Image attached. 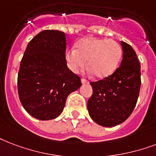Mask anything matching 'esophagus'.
Masks as SVG:
<instances>
[{"label": "esophagus", "instance_id": "obj_1", "mask_svg": "<svg viewBox=\"0 0 156 156\" xmlns=\"http://www.w3.org/2000/svg\"><path fill=\"white\" fill-rule=\"evenodd\" d=\"M81 82H82V83H83V84H84V83H88L89 82L87 80V79H85V78H82V79H81Z\"/></svg>", "mask_w": 156, "mask_h": 156}]
</instances>
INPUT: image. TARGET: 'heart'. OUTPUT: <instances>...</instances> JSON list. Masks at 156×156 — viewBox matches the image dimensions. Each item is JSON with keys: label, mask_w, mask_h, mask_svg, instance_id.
<instances>
[{"label": "heart", "mask_w": 156, "mask_h": 156, "mask_svg": "<svg viewBox=\"0 0 156 156\" xmlns=\"http://www.w3.org/2000/svg\"><path fill=\"white\" fill-rule=\"evenodd\" d=\"M123 51L117 41L111 39L86 37L78 41L76 50L71 49L66 53L69 68L78 72L86 65L95 78H108L119 67Z\"/></svg>", "instance_id": "heart-1"}]
</instances>
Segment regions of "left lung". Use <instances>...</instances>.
Returning a JSON list of instances; mask_svg holds the SVG:
<instances>
[{
  "label": "left lung",
  "mask_w": 156,
  "mask_h": 156,
  "mask_svg": "<svg viewBox=\"0 0 156 156\" xmlns=\"http://www.w3.org/2000/svg\"><path fill=\"white\" fill-rule=\"evenodd\" d=\"M123 59L108 78L91 82L93 89L87 101L92 120L103 127H114L128 119L133 111L141 87V65L129 44L121 41Z\"/></svg>",
  "instance_id": "1"
}]
</instances>
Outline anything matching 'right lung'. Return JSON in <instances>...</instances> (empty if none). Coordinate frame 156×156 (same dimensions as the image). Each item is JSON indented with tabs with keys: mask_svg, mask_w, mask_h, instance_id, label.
<instances>
[{
	"mask_svg": "<svg viewBox=\"0 0 156 156\" xmlns=\"http://www.w3.org/2000/svg\"><path fill=\"white\" fill-rule=\"evenodd\" d=\"M65 33L44 30L27 46L18 73V93L25 110L40 120L62 113L68 96L82 85L67 67Z\"/></svg>",
	"mask_w": 156,
	"mask_h": 156,
	"instance_id": "right-lung-1",
	"label": "right lung"
}]
</instances>
